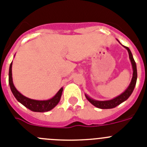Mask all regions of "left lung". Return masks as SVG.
Listing matches in <instances>:
<instances>
[{"label":"left lung","instance_id":"obj_1","mask_svg":"<svg viewBox=\"0 0 147 147\" xmlns=\"http://www.w3.org/2000/svg\"><path fill=\"white\" fill-rule=\"evenodd\" d=\"M125 48H126L128 51L129 59L131 61L132 66H133V78H132L131 83H130L129 86H128V88L125 90V92H123V93L121 94H120L119 96H116V98L113 99V100H108V101H96V100H92V99L89 98L88 96L86 95V97L87 98V100H88L90 102L92 103V105H94L95 107H96V108H101V109H109V108H115V107H116L117 105H120L121 102H123L124 101L127 100L128 97H129V96L131 95V94L133 93L135 86H136V80H137V69H136V64L134 61V59H133V57L131 51H129V49L127 47H125Z\"/></svg>","mask_w":147,"mask_h":147}]
</instances>
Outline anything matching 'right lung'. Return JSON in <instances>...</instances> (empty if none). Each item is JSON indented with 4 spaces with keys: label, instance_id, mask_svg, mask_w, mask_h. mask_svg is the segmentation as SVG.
<instances>
[{
    "label": "right lung",
    "instance_id": "right-lung-1",
    "mask_svg": "<svg viewBox=\"0 0 147 147\" xmlns=\"http://www.w3.org/2000/svg\"><path fill=\"white\" fill-rule=\"evenodd\" d=\"M11 66H12V63L10 64V67H9V83L10 88H11V92L13 93L14 96H15V98L18 100V102L22 104L25 107L28 108L29 110H31L32 111L34 112H45L51 111V109L54 108L55 105H57L59 102L60 101L61 96L62 92H63V88H61L57 94L53 97L52 99L48 100H35L29 99L26 96H23L21 94L18 90L16 89L14 87V84H13L12 81V74H11Z\"/></svg>",
    "mask_w": 147,
    "mask_h": 147
}]
</instances>
